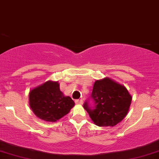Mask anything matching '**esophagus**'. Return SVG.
<instances>
[{
    "label": "esophagus",
    "instance_id": "obj_1",
    "mask_svg": "<svg viewBox=\"0 0 159 159\" xmlns=\"http://www.w3.org/2000/svg\"><path fill=\"white\" fill-rule=\"evenodd\" d=\"M83 102V101L82 99H76V101H75V103L77 104V105H82Z\"/></svg>",
    "mask_w": 159,
    "mask_h": 159
}]
</instances>
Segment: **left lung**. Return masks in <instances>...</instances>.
<instances>
[{"instance_id":"obj_1","label":"left lung","mask_w":159,"mask_h":159,"mask_svg":"<svg viewBox=\"0 0 159 159\" xmlns=\"http://www.w3.org/2000/svg\"><path fill=\"white\" fill-rule=\"evenodd\" d=\"M91 98L94 107L86 101L83 107L98 127H114L119 124L127 114L132 101L125 86L108 77L95 82Z\"/></svg>"}]
</instances>
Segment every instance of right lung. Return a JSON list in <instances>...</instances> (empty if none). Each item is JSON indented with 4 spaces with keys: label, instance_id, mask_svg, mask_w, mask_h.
Segmentation results:
<instances>
[{
    "label": "right lung",
    "instance_id": "obj_1",
    "mask_svg": "<svg viewBox=\"0 0 159 159\" xmlns=\"http://www.w3.org/2000/svg\"><path fill=\"white\" fill-rule=\"evenodd\" d=\"M69 96H64L57 82H45L30 92V105L33 113L42 120L55 122L74 106Z\"/></svg>",
    "mask_w": 159,
    "mask_h": 159
}]
</instances>
